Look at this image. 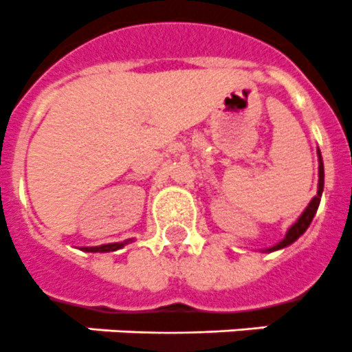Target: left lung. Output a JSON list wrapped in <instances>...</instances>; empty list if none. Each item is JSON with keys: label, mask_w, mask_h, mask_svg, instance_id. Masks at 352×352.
I'll list each match as a JSON object with an SVG mask.
<instances>
[{"label": "left lung", "mask_w": 352, "mask_h": 352, "mask_svg": "<svg viewBox=\"0 0 352 352\" xmlns=\"http://www.w3.org/2000/svg\"><path fill=\"white\" fill-rule=\"evenodd\" d=\"M317 157H319V182H317V195L311 198L310 204L307 206V209L301 212V216H299L292 225H290L289 230L285 232V237H283L280 243L274 244V246H271V248L261 250L262 253H271V252H278V250L287 248V246H290L294 241H298L299 237L307 232V228L310 227L311 219H314L317 209H319L320 197H322V191H324V163H322V155H320L319 148H317Z\"/></svg>", "instance_id": "1"}]
</instances>
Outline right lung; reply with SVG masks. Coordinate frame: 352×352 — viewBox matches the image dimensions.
I'll use <instances>...</instances> for the list:
<instances>
[{
	"label": "right lung",
	"instance_id": "obj_1",
	"mask_svg": "<svg viewBox=\"0 0 352 352\" xmlns=\"http://www.w3.org/2000/svg\"><path fill=\"white\" fill-rule=\"evenodd\" d=\"M134 239H127L124 243H111V244H100V246H83V252H90V253H108V252H117V250L124 248L125 244L133 243Z\"/></svg>",
	"mask_w": 352,
	"mask_h": 352
}]
</instances>
